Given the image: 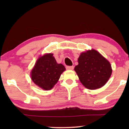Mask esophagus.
<instances>
[{"mask_svg": "<svg viewBox=\"0 0 129 129\" xmlns=\"http://www.w3.org/2000/svg\"><path fill=\"white\" fill-rule=\"evenodd\" d=\"M74 66H67L66 69L68 70H73Z\"/></svg>", "mask_w": 129, "mask_h": 129, "instance_id": "34e87169", "label": "esophagus"}]
</instances>
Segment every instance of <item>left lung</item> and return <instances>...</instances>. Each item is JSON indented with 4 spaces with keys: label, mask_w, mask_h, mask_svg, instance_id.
<instances>
[{
    "label": "left lung",
    "mask_w": 129,
    "mask_h": 129,
    "mask_svg": "<svg viewBox=\"0 0 129 129\" xmlns=\"http://www.w3.org/2000/svg\"><path fill=\"white\" fill-rule=\"evenodd\" d=\"M78 63L75 70L80 82L88 89L95 90L102 87L112 75L110 62L94 49L82 53Z\"/></svg>",
    "instance_id": "obj_1"
}]
</instances>
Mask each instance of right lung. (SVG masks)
Returning a JSON list of instances; mask_svg holds the SVG:
<instances>
[{
    "mask_svg": "<svg viewBox=\"0 0 129 129\" xmlns=\"http://www.w3.org/2000/svg\"><path fill=\"white\" fill-rule=\"evenodd\" d=\"M53 55L47 53L39 58L31 71L33 82L45 90L52 89L66 70L62 64L57 63Z\"/></svg>",
    "mask_w": 129,
    "mask_h": 129,
    "instance_id": "add662e5",
    "label": "right lung"
}]
</instances>
